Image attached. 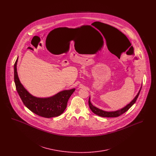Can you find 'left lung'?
<instances>
[{
  "instance_id": "1",
  "label": "left lung",
  "mask_w": 156,
  "mask_h": 156,
  "mask_svg": "<svg viewBox=\"0 0 156 156\" xmlns=\"http://www.w3.org/2000/svg\"><path fill=\"white\" fill-rule=\"evenodd\" d=\"M141 89V87L140 89V90H139V92H138L137 95L134 98L133 100L130 104H128L127 105H126L125 108L121 109L120 110H118V111L115 112L104 111H102L101 109H99L97 108L95 106H93L92 104L90 103V98H89V101H88L89 108H90V110L93 112V113H94L95 114H96V115L99 116H101V117H105V118H116V117H118L119 116H120L121 115H122L124 113H125L126 111H127L132 106V105L136 102L137 98H138L139 95V94L140 92Z\"/></svg>"
}]
</instances>
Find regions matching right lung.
<instances>
[{
  "instance_id": "right-lung-1",
  "label": "right lung",
  "mask_w": 156,
  "mask_h": 156,
  "mask_svg": "<svg viewBox=\"0 0 156 156\" xmlns=\"http://www.w3.org/2000/svg\"><path fill=\"white\" fill-rule=\"evenodd\" d=\"M14 65V80L16 88L24 105L31 111L37 115L50 118L58 116L67 108V102L75 91V89L61 91L55 95L47 98H39L32 96L25 89L18 78L16 65Z\"/></svg>"
}]
</instances>
